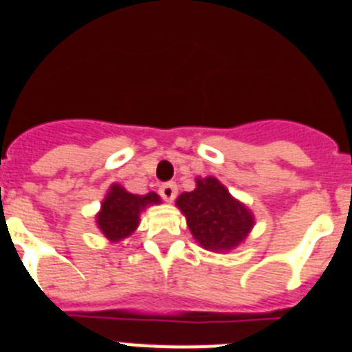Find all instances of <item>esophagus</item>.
I'll list each match as a JSON object with an SVG mask.
<instances>
[{"mask_svg":"<svg viewBox=\"0 0 352 352\" xmlns=\"http://www.w3.org/2000/svg\"><path fill=\"white\" fill-rule=\"evenodd\" d=\"M160 195L162 199H166V201H174V197H176V194H178V185L174 182H169V183H164V185H160Z\"/></svg>","mask_w":352,"mask_h":352,"instance_id":"obj_1","label":"esophagus"}]
</instances>
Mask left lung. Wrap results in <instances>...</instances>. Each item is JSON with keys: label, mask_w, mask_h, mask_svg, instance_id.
<instances>
[{"label": "left lung", "mask_w": 352, "mask_h": 352, "mask_svg": "<svg viewBox=\"0 0 352 352\" xmlns=\"http://www.w3.org/2000/svg\"><path fill=\"white\" fill-rule=\"evenodd\" d=\"M185 213L186 226L206 250L220 252L238 247L254 227L250 211L231 197L217 178L197 179L192 192H183L176 201Z\"/></svg>", "instance_id": "8db88e82"}]
</instances>
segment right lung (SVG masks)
I'll return each instance as SVG.
<instances>
[{"label": "right lung", "instance_id": "right-lung-1", "mask_svg": "<svg viewBox=\"0 0 352 352\" xmlns=\"http://www.w3.org/2000/svg\"><path fill=\"white\" fill-rule=\"evenodd\" d=\"M157 203H160V197L155 192H149L146 195H133L126 192L123 186L113 185L102 203V211L96 214V223L105 238L118 241L135 231V227L139 226V213L148 204Z\"/></svg>", "mask_w": 352, "mask_h": 352}]
</instances>
